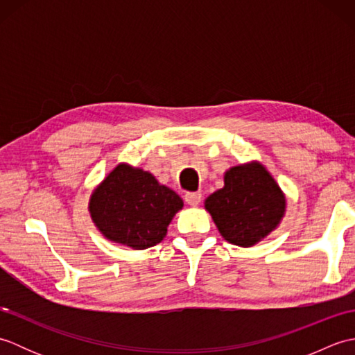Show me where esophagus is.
I'll return each instance as SVG.
<instances>
[{
  "label": "esophagus",
  "instance_id": "34e87169",
  "mask_svg": "<svg viewBox=\"0 0 355 355\" xmlns=\"http://www.w3.org/2000/svg\"><path fill=\"white\" fill-rule=\"evenodd\" d=\"M184 200H186L187 205L195 207V206H198L200 202H201V193L200 192H187L184 195Z\"/></svg>",
  "mask_w": 355,
  "mask_h": 355
}]
</instances>
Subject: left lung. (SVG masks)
Masks as SVG:
<instances>
[{
	"mask_svg": "<svg viewBox=\"0 0 355 355\" xmlns=\"http://www.w3.org/2000/svg\"><path fill=\"white\" fill-rule=\"evenodd\" d=\"M205 209L227 243L253 247L279 227L286 197L266 166L252 160L224 172V186L205 200Z\"/></svg>",
	"mask_w": 355,
	"mask_h": 355,
	"instance_id": "left-lung-1",
	"label": "left lung"
}]
</instances>
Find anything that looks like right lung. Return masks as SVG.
Masks as SVG:
<instances>
[{"instance_id":"add662e5","label":"right lung","mask_w":355,"mask_h":355,"mask_svg":"<svg viewBox=\"0 0 355 355\" xmlns=\"http://www.w3.org/2000/svg\"><path fill=\"white\" fill-rule=\"evenodd\" d=\"M183 206L180 195L158 183L153 173L119 163L89 195L88 212L111 243L145 250L162 243Z\"/></svg>"}]
</instances>
